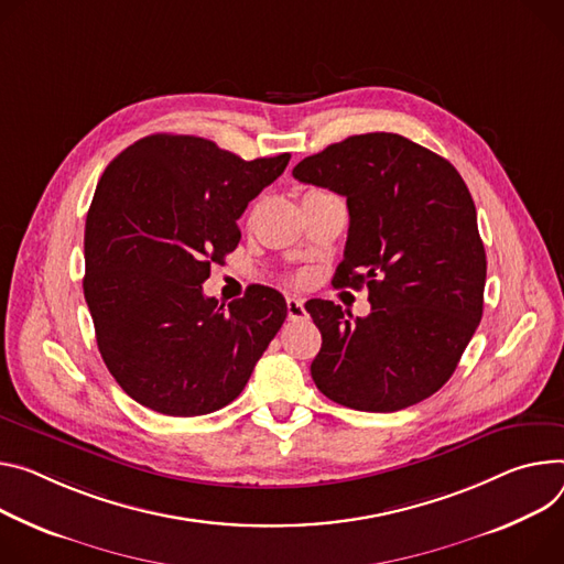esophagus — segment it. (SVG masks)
<instances>
[{
    "label": "esophagus",
    "mask_w": 564,
    "mask_h": 564,
    "mask_svg": "<svg viewBox=\"0 0 564 564\" xmlns=\"http://www.w3.org/2000/svg\"><path fill=\"white\" fill-rule=\"evenodd\" d=\"M285 305H288V319L301 322V319L308 317V313H305V308H303V301H301V299L288 296V299H285Z\"/></svg>",
    "instance_id": "34e87169"
}]
</instances>
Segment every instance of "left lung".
<instances>
[{
  "mask_svg": "<svg viewBox=\"0 0 564 564\" xmlns=\"http://www.w3.org/2000/svg\"><path fill=\"white\" fill-rule=\"evenodd\" d=\"M299 182L346 197L344 261L333 285L369 288L371 313L311 299L322 348L317 389L360 412H398L454 373L484 313L486 251L473 195L436 152L393 132L355 134L305 158Z\"/></svg>",
  "mask_w": 564,
  "mask_h": 564,
  "instance_id": "obj_1",
  "label": "left lung"
}]
</instances>
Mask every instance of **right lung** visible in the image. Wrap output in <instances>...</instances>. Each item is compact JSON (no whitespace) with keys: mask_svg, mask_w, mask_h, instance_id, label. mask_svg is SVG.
Returning <instances> with one entry per match:
<instances>
[{"mask_svg":"<svg viewBox=\"0 0 564 564\" xmlns=\"http://www.w3.org/2000/svg\"><path fill=\"white\" fill-rule=\"evenodd\" d=\"M288 162L290 152L245 162L209 139L150 134L100 177L85 223V301L106 367L152 412L223 409L283 326L281 292L251 285L225 305L202 283Z\"/></svg>","mask_w":564,"mask_h":564,"instance_id":"add662e5","label":"right lung"}]
</instances>
